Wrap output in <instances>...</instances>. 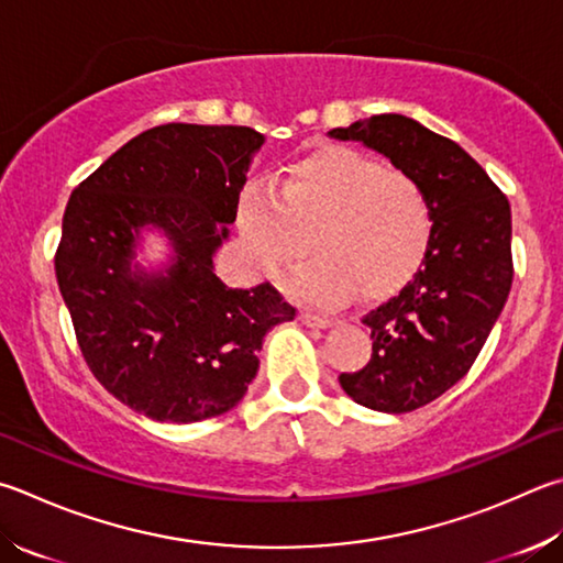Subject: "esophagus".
I'll list each match as a JSON object with an SVG mask.
<instances>
[{
  "mask_svg": "<svg viewBox=\"0 0 563 563\" xmlns=\"http://www.w3.org/2000/svg\"><path fill=\"white\" fill-rule=\"evenodd\" d=\"M300 322L308 324V327H320V330H324V327H332V324H334V320H330V317L314 314V312H308V310H305V312L300 314Z\"/></svg>",
  "mask_w": 563,
  "mask_h": 563,
  "instance_id": "1",
  "label": "esophagus"
}]
</instances>
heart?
<instances>
[{
    "mask_svg": "<svg viewBox=\"0 0 563 563\" xmlns=\"http://www.w3.org/2000/svg\"><path fill=\"white\" fill-rule=\"evenodd\" d=\"M239 229L251 258L271 278L312 243L317 255L295 288L314 302H334L352 288L376 298L411 278L431 243L433 211L413 177L388 172L354 147L322 145L288 162L278 187L249 184Z\"/></svg>",
    "mask_w": 563,
    "mask_h": 563,
    "instance_id": "b5f03b06",
    "label": "heart"
}]
</instances>
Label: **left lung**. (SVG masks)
Wrapping results in <instances>:
<instances>
[{
    "instance_id": "1",
    "label": "left lung",
    "mask_w": 563,
    "mask_h": 563,
    "mask_svg": "<svg viewBox=\"0 0 563 563\" xmlns=\"http://www.w3.org/2000/svg\"><path fill=\"white\" fill-rule=\"evenodd\" d=\"M391 159L421 184L433 233L421 268L364 314L372 360L340 374L356 404L408 413L455 386L477 360L512 288V211L487 172L457 145L396 112L330 130Z\"/></svg>"
}]
</instances>
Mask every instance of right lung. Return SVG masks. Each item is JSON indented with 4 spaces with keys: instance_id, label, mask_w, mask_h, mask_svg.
Masks as SVG:
<instances>
[{
    "instance_id": "add662e5",
    "label": "right lung",
    "mask_w": 563,
    "mask_h": 563,
    "mask_svg": "<svg viewBox=\"0 0 563 563\" xmlns=\"http://www.w3.org/2000/svg\"><path fill=\"white\" fill-rule=\"evenodd\" d=\"M263 142L253 128L169 122L132 137L68 199L56 278L78 346L96 379L152 421L231 411L265 332L295 320L271 283L227 288L213 273ZM145 228L173 246L159 272L134 263Z\"/></svg>"
}]
</instances>
